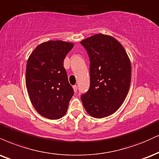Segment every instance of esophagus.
I'll return each mask as SVG.
<instances>
[{
    "instance_id": "esophagus-1",
    "label": "esophagus",
    "mask_w": 159,
    "mask_h": 159,
    "mask_svg": "<svg viewBox=\"0 0 159 159\" xmlns=\"http://www.w3.org/2000/svg\"><path fill=\"white\" fill-rule=\"evenodd\" d=\"M73 89H74V91L75 92H77V90H78V87H77V85H74L73 86Z\"/></svg>"
}]
</instances>
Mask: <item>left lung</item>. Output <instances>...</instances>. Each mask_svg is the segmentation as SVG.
<instances>
[{"label": "left lung", "instance_id": "1", "mask_svg": "<svg viewBox=\"0 0 159 159\" xmlns=\"http://www.w3.org/2000/svg\"><path fill=\"white\" fill-rule=\"evenodd\" d=\"M89 55L90 86L81 96L88 114L96 118L114 113L123 104L131 81V63L116 38L97 34L81 41Z\"/></svg>", "mask_w": 159, "mask_h": 159}]
</instances>
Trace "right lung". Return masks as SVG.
Masks as SVG:
<instances>
[{
	"instance_id": "add662e5",
	"label": "right lung",
	"mask_w": 159,
	"mask_h": 159,
	"mask_svg": "<svg viewBox=\"0 0 159 159\" xmlns=\"http://www.w3.org/2000/svg\"><path fill=\"white\" fill-rule=\"evenodd\" d=\"M73 46L66 41H49L38 45L28 58L29 96L38 113L49 119L63 117L74 94L64 67L65 57Z\"/></svg>"
}]
</instances>
